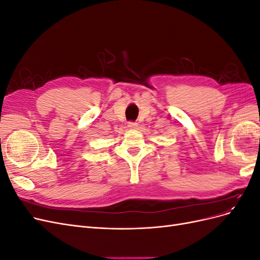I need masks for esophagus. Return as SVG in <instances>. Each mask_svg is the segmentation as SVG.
Listing matches in <instances>:
<instances>
[{"label": "esophagus", "instance_id": "34e87169", "mask_svg": "<svg viewBox=\"0 0 260 260\" xmlns=\"http://www.w3.org/2000/svg\"><path fill=\"white\" fill-rule=\"evenodd\" d=\"M128 128L129 129H137L138 128V123L137 122H133V121H130L128 123Z\"/></svg>", "mask_w": 260, "mask_h": 260}]
</instances>
